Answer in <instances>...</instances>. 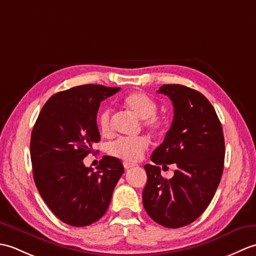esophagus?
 <instances>
[{"label": "esophagus", "instance_id": "1", "mask_svg": "<svg viewBox=\"0 0 256 256\" xmlns=\"http://www.w3.org/2000/svg\"><path fill=\"white\" fill-rule=\"evenodd\" d=\"M123 166H124L125 170H128V168L134 167L135 164H131V162H123Z\"/></svg>", "mask_w": 256, "mask_h": 256}]
</instances>
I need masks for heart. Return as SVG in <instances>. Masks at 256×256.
I'll return each mask as SVG.
<instances>
[{"mask_svg": "<svg viewBox=\"0 0 256 256\" xmlns=\"http://www.w3.org/2000/svg\"><path fill=\"white\" fill-rule=\"evenodd\" d=\"M123 104L135 116L143 118V125L148 131L160 134L167 128V118L156 113L158 108L157 102L144 92L130 94L124 98ZM98 126L103 135L111 133L112 112L108 108H103L98 116ZM148 148V140L146 138H121L108 145V152L110 155L125 162H136L143 156Z\"/></svg>", "mask_w": 256, "mask_h": 256, "instance_id": "b5f03b06", "label": "heart"}]
</instances>
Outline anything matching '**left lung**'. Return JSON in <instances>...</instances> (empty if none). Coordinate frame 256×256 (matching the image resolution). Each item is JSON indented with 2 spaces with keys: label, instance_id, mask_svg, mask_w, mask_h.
<instances>
[{
  "label": "left lung",
  "instance_id": "obj_1",
  "mask_svg": "<svg viewBox=\"0 0 256 256\" xmlns=\"http://www.w3.org/2000/svg\"><path fill=\"white\" fill-rule=\"evenodd\" d=\"M160 94L174 106V120L164 142L144 166L148 182L143 206L157 224L176 229L197 220L211 202L224 164V138L220 120L208 99L182 84L162 86ZM176 164L170 180L162 178L158 164Z\"/></svg>",
  "mask_w": 256,
  "mask_h": 256
}]
</instances>
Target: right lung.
<instances>
[{
	"mask_svg": "<svg viewBox=\"0 0 256 256\" xmlns=\"http://www.w3.org/2000/svg\"><path fill=\"white\" fill-rule=\"evenodd\" d=\"M120 89L84 84L58 92L45 103L32 128L35 184L54 214L69 226H86L101 219L124 172L116 157L103 156L96 172L82 160L100 140L96 113L101 101Z\"/></svg>",
	"mask_w": 256,
	"mask_h": 256,
	"instance_id": "right-lung-1",
	"label": "right lung"
}]
</instances>
